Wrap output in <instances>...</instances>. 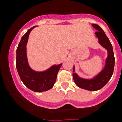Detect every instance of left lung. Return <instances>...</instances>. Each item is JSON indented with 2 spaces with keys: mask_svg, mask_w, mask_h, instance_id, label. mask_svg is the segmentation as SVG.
<instances>
[{
  "mask_svg": "<svg viewBox=\"0 0 122 122\" xmlns=\"http://www.w3.org/2000/svg\"><path fill=\"white\" fill-rule=\"evenodd\" d=\"M92 26L97 31L95 32L96 36L98 38L99 43L102 46L105 48L108 52V56L106 59V63L104 69L99 74L91 79H86L81 78L78 76L75 71V67L73 68L74 81L79 87L88 90V91H96L100 90L109 81L113 74V69L115 66V57L113 51V48L105 32L102 28L96 24L92 25Z\"/></svg>",
  "mask_w": 122,
  "mask_h": 122,
  "instance_id": "1",
  "label": "left lung"
}]
</instances>
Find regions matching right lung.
<instances>
[{"mask_svg":"<svg viewBox=\"0 0 122 122\" xmlns=\"http://www.w3.org/2000/svg\"><path fill=\"white\" fill-rule=\"evenodd\" d=\"M35 26L28 30L21 37L17 49L16 67L21 81L25 86L34 92H41L53 87L62 64L52 66L43 72H36L30 68L27 60L26 46L30 33Z\"/></svg>","mask_w":122,"mask_h":122,"instance_id":"right-lung-1","label":"right lung"}]
</instances>
